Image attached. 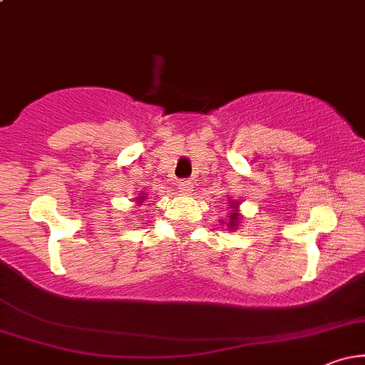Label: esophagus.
I'll return each mask as SVG.
<instances>
[{
  "mask_svg": "<svg viewBox=\"0 0 365 365\" xmlns=\"http://www.w3.org/2000/svg\"><path fill=\"white\" fill-rule=\"evenodd\" d=\"M178 188L182 194H190V192L194 190V182H192V180H180Z\"/></svg>",
  "mask_w": 365,
  "mask_h": 365,
  "instance_id": "1",
  "label": "esophagus"
}]
</instances>
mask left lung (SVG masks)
<instances>
[{
	"label": "left lung",
	"instance_id": "1",
	"mask_svg": "<svg viewBox=\"0 0 365 365\" xmlns=\"http://www.w3.org/2000/svg\"><path fill=\"white\" fill-rule=\"evenodd\" d=\"M226 204L230 206V216H228V223H226V226H228L230 230H237L238 223H240L242 220L240 211H238V206H240V204H238V200H233V199H230ZM220 223L225 225V220H221Z\"/></svg>",
	"mask_w": 365,
	"mask_h": 365
}]
</instances>
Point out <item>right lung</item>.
<instances>
[{"label": "right lung", "mask_w": 365, "mask_h": 365, "mask_svg": "<svg viewBox=\"0 0 365 365\" xmlns=\"http://www.w3.org/2000/svg\"><path fill=\"white\" fill-rule=\"evenodd\" d=\"M145 199H148V194H145V192H142V194H140V195L137 197V199H135V202L139 204V206H142V204L145 202Z\"/></svg>", "instance_id": "1"}]
</instances>
